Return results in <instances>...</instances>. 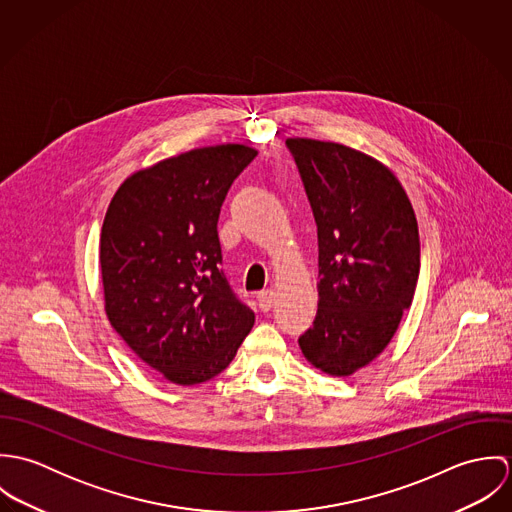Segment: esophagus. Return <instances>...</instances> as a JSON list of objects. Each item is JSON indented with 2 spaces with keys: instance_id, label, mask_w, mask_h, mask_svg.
<instances>
[{
  "instance_id": "34e87169",
  "label": "esophagus",
  "mask_w": 512,
  "mask_h": 512,
  "mask_svg": "<svg viewBox=\"0 0 512 512\" xmlns=\"http://www.w3.org/2000/svg\"><path fill=\"white\" fill-rule=\"evenodd\" d=\"M258 307L262 311H270L274 307V301H276V292L274 290H264V292L258 293Z\"/></svg>"
}]
</instances>
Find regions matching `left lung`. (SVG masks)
Returning <instances> with one entry per match:
<instances>
[{"label": "left lung", "instance_id": "obj_1", "mask_svg": "<svg viewBox=\"0 0 512 512\" xmlns=\"http://www.w3.org/2000/svg\"><path fill=\"white\" fill-rule=\"evenodd\" d=\"M317 224L319 303L305 359L349 376L390 343L420 274L414 209L394 173L351 147L286 140Z\"/></svg>", "mask_w": 512, "mask_h": 512}]
</instances>
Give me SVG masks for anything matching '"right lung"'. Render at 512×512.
<instances>
[{"mask_svg":"<svg viewBox=\"0 0 512 512\" xmlns=\"http://www.w3.org/2000/svg\"><path fill=\"white\" fill-rule=\"evenodd\" d=\"M238 144L201 147L128 177L100 236L106 315L116 333L167 380L217 376L254 325L220 270V207L256 157Z\"/></svg>","mask_w":512,"mask_h":512,"instance_id":"add662e5","label":"right lung"}]
</instances>
